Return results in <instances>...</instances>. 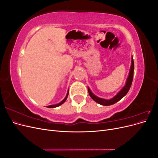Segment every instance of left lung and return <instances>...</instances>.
I'll return each instance as SVG.
<instances>
[{
    "label": "left lung",
    "instance_id": "left-lung-1",
    "mask_svg": "<svg viewBox=\"0 0 158 158\" xmlns=\"http://www.w3.org/2000/svg\"><path fill=\"white\" fill-rule=\"evenodd\" d=\"M134 69H135V65H134V60H133V57L132 55V58H131V69L130 71H129V74L128 76L127 79L126 83L125 86H124L119 92L117 94V95H114L113 98L110 99H103V98H100L98 96H96L95 94H94L92 91L90 90L89 88L88 87V93L89 96L92 98V99L94 101L102 105V106H111V105L114 104L115 103L118 102L119 100H121L124 96H125L128 93V90L130 89V88L131 86V84L132 82V80H133V75H134Z\"/></svg>",
    "mask_w": 158,
    "mask_h": 158
}]
</instances>
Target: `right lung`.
<instances>
[{
  "mask_svg": "<svg viewBox=\"0 0 158 158\" xmlns=\"http://www.w3.org/2000/svg\"><path fill=\"white\" fill-rule=\"evenodd\" d=\"M68 95H69V90H68V92H67V94H66V97L64 98V99L63 100V101H61L60 103H57V104H55V105H51V106H47V107H49V108H55V107H59V106H61L62 104L64 103L65 102V101H66V99H67V98H68Z\"/></svg>",
  "mask_w": 158,
  "mask_h": 158,
  "instance_id": "right-lung-1",
  "label": "right lung"
}]
</instances>
